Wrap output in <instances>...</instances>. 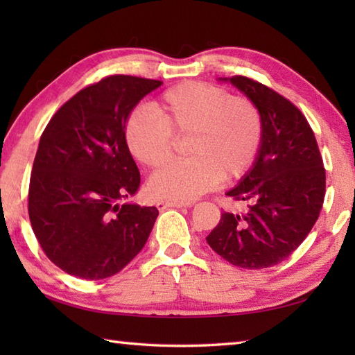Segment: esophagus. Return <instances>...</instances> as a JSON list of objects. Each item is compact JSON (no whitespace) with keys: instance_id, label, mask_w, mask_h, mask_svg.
Instances as JSON below:
<instances>
[{"instance_id":"1","label":"esophagus","mask_w":355,"mask_h":355,"mask_svg":"<svg viewBox=\"0 0 355 355\" xmlns=\"http://www.w3.org/2000/svg\"><path fill=\"white\" fill-rule=\"evenodd\" d=\"M186 205L182 201H158L157 202V209L158 210H164L169 207H184Z\"/></svg>"}]
</instances>
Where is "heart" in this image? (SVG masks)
I'll return each mask as SVG.
<instances>
[{
	"label": "heart",
	"mask_w": 355,
	"mask_h": 355,
	"mask_svg": "<svg viewBox=\"0 0 355 355\" xmlns=\"http://www.w3.org/2000/svg\"><path fill=\"white\" fill-rule=\"evenodd\" d=\"M262 117L247 97L206 82L187 80L155 102V112L135 107L128 114L125 139L135 160L158 168L171 158L175 138L189 134L191 157L157 171L149 189L157 198L192 201L223 178L233 182L250 171L262 143Z\"/></svg>",
	"instance_id": "1"
}]
</instances>
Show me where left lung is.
Returning <instances> with one entry per match:
<instances>
[{"mask_svg":"<svg viewBox=\"0 0 355 355\" xmlns=\"http://www.w3.org/2000/svg\"><path fill=\"white\" fill-rule=\"evenodd\" d=\"M262 117V143L253 168L227 192L245 205L224 212L207 244L232 266L267 268L304 243L325 200L327 177L314 132L296 105L245 76H232Z\"/></svg>","mask_w":355,"mask_h":355,"instance_id":"left-lung-1","label":"left lung"}]
</instances>
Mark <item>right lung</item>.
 I'll return each mask as SVG.
<instances>
[{
  "mask_svg": "<svg viewBox=\"0 0 355 355\" xmlns=\"http://www.w3.org/2000/svg\"><path fill=\"white\" fill-rule=\"evenodd\" d=\"M162 84L107 76L82 88L45 126L30 175L28 216L42 252L65 273L87 281L114 276L146 244L158 210L122 202L140 186L125 123Z\"/></svg>",
  "mask_w": 355,
  "mask_h": 355,
  "instance_id": "right-lung-1",
  "label": "right lung"
}]
</instances>
